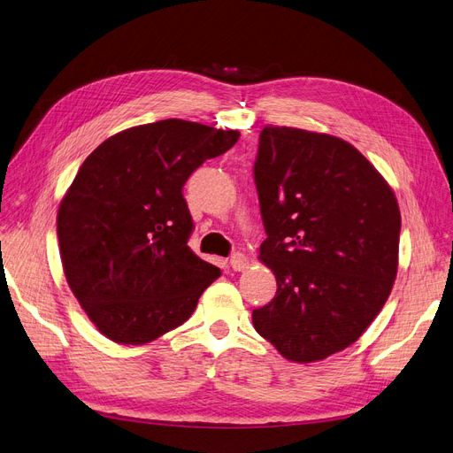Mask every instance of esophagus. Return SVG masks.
I'll return each instance as SVG.
<instances>
[{
	"label": "esophagus",
	"mask_w": 453,
	"mask_h": 453,
	"mask_svg": "<svg viewBox=\"0 0 453 453\" xmlns=\"http://www.w3.org/2000/svg\"><path fill=\"white\" fill-rule=\"evenodd\" d=\"M230 267L234 271H245L249 267V257L243 256L242 252H235L232 257H230Z\"/></svg>",
	"instance_id": "esophagus-1"
}]
</instances>
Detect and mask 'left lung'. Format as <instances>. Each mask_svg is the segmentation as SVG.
<instances>
[{"label": "left lung", "mask_w": 453, "mask_h": 453, "mask_svg": "<svg viewBox=\"0 0 453 453\" xmlns=\"http://www.w3.org/2000/svg\"><path fill=\"white\" fill-rule=\"evenodd\" d=\"M254 182L276 295L256 332L289 361L341 352L369 328L398 269L400 208L391 186L341 138L264 127Z\"/></svg>", "instance_id": "left-lung-1"}]
</instances>
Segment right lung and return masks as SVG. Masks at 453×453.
I'll use <instances>...</instances> for the list:
<instances>
[{"instance_id": "1", "label": "right lung", "mask_w": 453, "mask_h": 453, "mask_svg": "<svg viewBox=\"0 0 453 453\" xmlns=\"http://www.w3.org/2000/svg\"><path fill=\"white\" fill-rule=\"evenodd\" d=\"M238 138L162 119L104 140L79 167L58 206L60 260L79 304L111 341L145 344L180 326L221 276L188 247L182 188Z\"/></svg>"}]
</instances>
